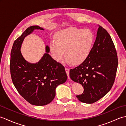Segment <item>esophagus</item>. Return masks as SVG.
Instances as JSON below:
<instances>
[{
	"mask_svg": "<svg viewBox=\"0 0 126 126\" xmlns=\"http://www.w3.org/2000/svg\"><path fill=\"white\" fill-rule=\"evenodd\" d=\"M69 71H70L69 69L65 68V71H66V74H67V75L68 76V79H70V77H69Z\"/></svg>",
	"mask_w": 126,
	"mask_h": 126,
	"instance_id": "1",
	"label": "esophagus"
}]
</instances>
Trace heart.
<instances>
[{"label":"heart","instance_id":"b5f03b06","mask_svg":"<svg viewBox=\"0 0 126 126\" xmlns=\"http://www.w3.org/2000/svg\"><path fill=\"white\" fill-rule=\"evenodd\" d=\"M56 39L50 43L52 57L60 61L65 56L74 65L80 64L87 60L92 51L94 35L89 29L70 28L57 32Z\"/></svg>","mask_w":126,"mask_h":126}]
</instances>
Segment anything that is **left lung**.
<instances>
[{
	"mask_svg": "<svg viewBox=\"0 0 126 126\" xmlns=\"http://www.w3.org/2000/svg\"><path fill=\"white\" fill-rule=\"evenodd\" d=\"M118 65L116 50L109 34L98 25L96 38L89 57L70 69V77L84 88L78 100L93 103L107 94L113 86Z\"/></svg>",
	"mask_w": 126,
	"mask_h": 126,
	"instance_id": "obj_1",
	"label": "left lung"
}]
</instances>
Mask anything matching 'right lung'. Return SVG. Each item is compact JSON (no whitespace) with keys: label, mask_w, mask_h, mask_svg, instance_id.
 Listing matches in <instances>:
<instances>
[{"label":"right lung","mask_w":126,"mask_h":126,"mask_svg":"<svg viewBox=\"0 0 126 126\" xmlns=\"http://www.w3.org/2000/svg\"><path fill=\"white\" fill-rule=\"evenodd\" d=\"M34 30H44L37 25L29 27L16 40L11 52L10 72L13 83L22 97L34 106H45L55 97L56 88L65 82V68L51 57L50 48L36 63H29L20 51L25 37Z\"/></svg>","instance_id":"right-lung-1"}]
</instances>
